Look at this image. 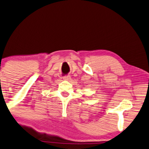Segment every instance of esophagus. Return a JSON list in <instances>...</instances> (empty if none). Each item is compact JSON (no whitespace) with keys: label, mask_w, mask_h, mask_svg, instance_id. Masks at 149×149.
I'll use <instances>...</instances> for the list:
<instances>
[{"label":"esophagus","mask_w":149,"mask_h":149,"mask_svg":"<svg viewBox=\"0 0 149 149\" xmlns=\"http://www.w3.org/2000/svg\"><path fill=\"white\" fill-rule=\"evenodd\" d=\"M71 79V77H70V76H63V80H69Z\"/></svg>","instance_id":"esophagus-1"}]
</instances>
